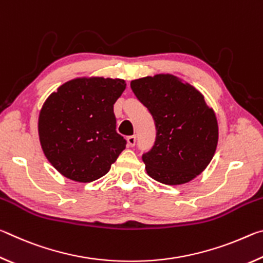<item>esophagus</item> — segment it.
Returning <instances> with one entry per match:
<instances>
[{"label": "esophagus", "mask_w": 263, "mask_h": 263, "mask_svg": "<svg viewBox=\"0 0 263 263\" xmlns=\"http://www.w3.org/2000/svg\"><path fill=\"white\" fill-rule=\"evenodd\" d=\"M136 140H137V137L133 135V136H128L127 137V145L128 146H135L136 145Z\"/></svg>", "instance_id": "obj_1"}]
</instances>
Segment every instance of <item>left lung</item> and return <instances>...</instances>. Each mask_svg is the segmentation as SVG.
I'll return each instance as SVG.
<instances>
[{"label": "left lung", "instance_id": "1", "mask_svg": "<svg viewBox=\"0 0 263 263\" xmlns=\"http://www.w3.org/2000/svg\"><path fill=\"white\" fill-rule=\"evenodd\" d=\"M131 89L152 115L157 130L153 147L141 157L147 174L169 185L201 174L218 142L216 115L201 92L171 74L133 80Z\"/></svg>", "mask_w": 263, "mask_h": 263}]
</instances>
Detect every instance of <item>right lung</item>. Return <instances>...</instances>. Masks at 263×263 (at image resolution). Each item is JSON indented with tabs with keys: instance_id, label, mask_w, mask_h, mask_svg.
I'll return each mask as SVG.
<instances>
[{
	"instance_id": "obj_1",
	"label": "right lung",
	"mask_w": 263,
	"mask_h": 263,
	"mask_svg": "<svg viewBox=\"0 0 263 263\" xmlns=\"http://www.w3.org/2000/svg\"><path fill=\"white\" fill-rule=\"evenodd\" d=\"M126 84L122 79H75L48 97L39 115L42 148L58 172L91 182L109 172L125 148L116 131L114 104Z\"/></svg>"
}]
</instances>
